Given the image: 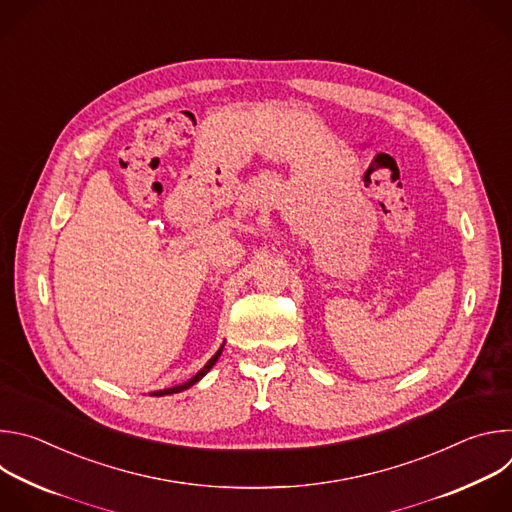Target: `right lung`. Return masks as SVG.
Instances as JSON below:
<instances>
[{
  "instance_id": "1",
  "label": "right lung",
  "mask_w": 512,
  "mask_h": 512,
  "mask_svg": "<svg viewBox=\"0 0 512 512\" xmlns=\"http://www.w3.org/2000/svg\"><path fill=\"white\" fill-rule=\"evenodd\" d=\"M221 352H223V346L216 350V354H214V356H212V358H210V360H208V362L204 364V369H200V371H198V373H196V375H194V377H192L190 381H186V383H182V385H176V387H170V389H164V391H154L152 395H154V397H162V395H172V393H180V391H184V389L192 387L194 383H198V381H200V379H202V377H204V375H206V373H208V371L212 369V364H214V362L218 360V356H221Z\"/></svg>"
}]
</instances>
